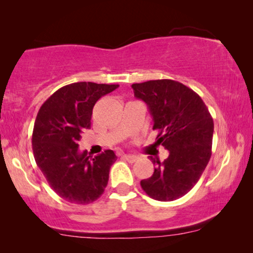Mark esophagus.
Wrapping results in <instances>:
<instances>
[{"mask_svg":"<svg viewBox=\"0 0 253 253\" xmlns=\"http://www.w3.org/2000/svg\"><path fill=\"white\" fill-rule=\"evenodd\" d=\"M122 158L127 162H130V164H133L134 161L138 160V157H136V155H130V154H124Z\"/></svg>","mask_w":253,"mask_h":253,"instance_id":"obj_1","label":"esophagus"}]
</instances>
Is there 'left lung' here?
<instances>
[{
    "instance_id": "obj_1",
    "label": "left lung",
    "mask_w": 253,
    "mask_h": 253,
    "mask_svg": "<svg viewBox=\"0 0 253 253\" xmlns=\"http://www.w3.org/2000/svg\"><path fill=\"white\" fill-rule=\"evenodd\" d=\"M134 96L143 100L158 130L155 145L169 151L157 164L153 175L140 182L151 198L171 202L186 195L205 170L212 155L214 123L202 98L171 79L132 84Z\"/></svg>"
}]
</instances>
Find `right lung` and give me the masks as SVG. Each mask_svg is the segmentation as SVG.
<instances>
[{
    "mask_svg": "<svg viewBox=\"0 0 253 253\" xmlns=\"http://www.w3.org/2000/svg\"><path fill=\"white\" fill-rule=\"evenodd\" d=\"M117 87L91 82L65 85L38 113L32 134L34 159L50 188L69 203L91 204L108 184L115 153L107 150L88 159L78 151V140L83 131L91 127L95 102Z\"/></svg>",
    "mask_w": 253,
    "mask_h": 253,
    "instance_id": "right-lung-1",
    "label": "right lung"
}]
</instances>
